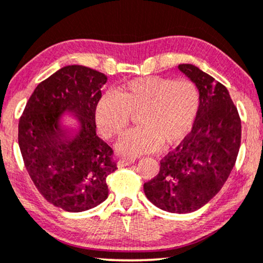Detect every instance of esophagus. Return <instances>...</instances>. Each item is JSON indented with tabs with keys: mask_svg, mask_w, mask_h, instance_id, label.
<instances>
[{
	"mask_svg": "<svg viewBox=\"0 0 263 263\" xmlns=\"http://www.w3.org/2000/svg\"><path fill=\"white\" fill-rule=\"evenodd\" d=\"M135 162V159H126V158H122L120 160L118 161V166L119 167H125V166H128L131 164H134Z\"/></svg>",
	"mask_w": 263,
	"mask_h": 263,
	"instance_id": "34e87169",
	"label": "esophagus"
}]
</instances>
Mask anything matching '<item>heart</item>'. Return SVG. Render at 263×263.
I'll return each mask as SVG.
<instances>
[{
    "label": "heart",
    "mask_w": 263,
    "mask_h": 263,
    "mask_svg": "<svg viewBox=\"0 0 263 263\" xmlns=\"http://www.w3.org/2000/svg\"><path fill=\"white\" fill-rule=\"evenodd\" d=\"M201 108L198 86L189 80L159 76L139 78L107 92L96 105L95 120L107 138L121 136L132 115H139V128L116 143L120 155L136 158L182 143L197 124Z\"/></svg>",
    "instance_id": "1"
}]
</instances>
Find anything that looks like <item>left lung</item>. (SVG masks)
Listing matches in <instances>:
<instances>
[{"instance_id": "1", "label": "left lung", "mask_w": 263, "mask_h": 263, "mask_svg": "<svg viewBox=\"0 0 263 263\" xmlns=\"http://www.w3.org/2000/svg\"><path fill=\"white\" fill-rule=\"evenodd\" d=\"M178 69L198 86L200 112L192 134L162 159L158 176L143 188L161 210L187 214L208 204L223 187L237 160L241 122L223 85L193 64Z\"/></svg>"}]
</instances>
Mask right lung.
Instances as JSON below:
<instances>
[{"instance_id": "right-lung-1", "label": "right lung", "mask_w": 263, "mask_h": 263, "mask_svg": "<svg viewBox=\"0 0 263 263\" xmlns=\"http://www.w3.org/2000/svg\"><path fill=\"white\" fill-rule=\"evenodd\" d=\"M107 80L87 66H64L37 85L19 120L29 176L42 197L64 211L89 210L108 198L107 177L116 164L95 120ZM65 115L77 119L74 126L61 120Z\"/></svg>"}]
</instances>
